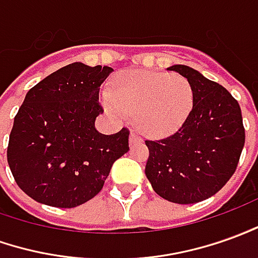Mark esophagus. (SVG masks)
<instances>
[{
	"label": "esophagus",
	"instance_id": "1",
	"mask_svg": "<svg viewBox=\"0 0 258 258\" xmlns=\"http://www.w3.org/2000/svg\"><path fill=\"white\" fill-rule=\"evenodd\" d=\"M136 142H140L139 135L136 132H132L131 133V143H136Z\"/></svg>",
	"mask_w": 258,
	"mask_h": 258
}]
</instances>
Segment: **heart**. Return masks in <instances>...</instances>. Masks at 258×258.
I'll return each mask as SVG.
<instances>
[{
  "instance_id": "1",
  "label": "heart",
  "mask_w": 258,
  "mask_h": 258,
  "mask_svg": "<svg viewBox=\"0 0 258 258\" xmlns=\"http://www.w3.org/2000/svg\"><path fill=\"white\" fill-rule=\"evenodd\" d=\"M102 101L118 118L136 115L146 136L161 138L184 123L192 109L194 91L189 81L178 74L127 72L115 78L113 92H104Z\"/></svg>"
}]
</instances>
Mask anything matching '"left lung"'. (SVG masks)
<instances>
[{
    "mask_svg": "<svg viewBox=\"0 0 258 258\" xmlns=\"http://www.w3.org/2000/svg\"><path fill=\"white\" fill-rule=\"evenodd\" d=\"M168 70L189 81L192 109L177 132L146 140L145 173L161 198L195 204L215 195L236 171L246 139L241 109L225 87L191 67L177 64Z\"/></svg>",
    "mask_w": 258,
    "mask_h": 258,
    "instance_id": "obj_1",
    "label": "left lung"
}]
</instances>
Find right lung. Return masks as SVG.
<instances>
[{"label": "right lung", "mask_w": 258, "mask_h": 258, "mask_svg": "<svg viewBox=\"0 0 258 258\" xmlns=\"http://www.w3.org/2000/svg\"><path fill=\"white\" fill-rule=\"evenodd\" d=\"M108 66L72 63L32 87L14 119L7 159L18 186L40 204L74 208L102 189L129 150V129L102 135L99 87Z\"/></svg>", "instance_id": "1"}]
</instances>
